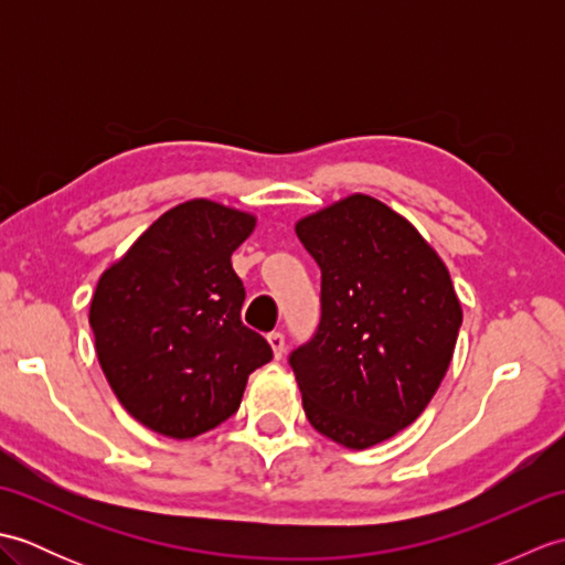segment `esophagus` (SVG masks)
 <instances>
[{"mask_svg": "<svg viewBox=\"0 0 565 565\" xmlns=\"http://www.w3.org/2000/svg\"><path fill=\"white\" fill-rule=\"evenodd\" d=\"M267 340H269V344H271V352H274V356H276V359H281V356H284V350H286V338H284V332L274 330V332H269V334H267Z\"/></svg>", "mask_w": 565, "mask_h": 565, "instance_id": "1", "label": "esophagus"}]
</instances>
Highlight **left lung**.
I'll list each match as a JSON object with an SVG mask.
<instances>
[{
  "label": "left lung",
  "mask_w": 565,
  "mask_h": 565,
  "mask_svg": "<svg viewBox=\"0 0 565 565\" xmlns=\"http://www.w3.org/2000/svg\"><path fill=\"white\" fill-rule=\"evenodd\" d=\"M320 267V322L289 364L308 423L350 449L413 425L461 328L451 276L403 215L364 194L296 223Z\"/></svg>",
  "instance_id": "1"
}]
</instances>
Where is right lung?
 Wrapping results in <instances>:
<instances>
[{"label":"right lung","mask_w":565,"mask_h":565,"mask_svg":"<svg viewBox=\"0 0 565 565\" xmlns=\"http://www.w3.org/2000/svg\"><path fill=\"white\" fill-rule=\"evenodd\" d=\"M255 215L194 199L170 209L102 274L89 326L104 376L138 423L174 439L237 413L269 342L239 320L231 255Z\"/></svg>","instance_id":"1"}]
</instances>
